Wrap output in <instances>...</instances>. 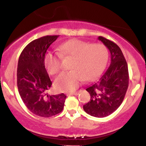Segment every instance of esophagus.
Here are the masks:
<instances>
[{
  "mask_svg": "<svg viewBox=\"0 0 146 146\" xmlns=\"http://www.w3.org/2000/svg\"><path fill=\"white\" fill-rule=\"evenodd\" d=\"M79 93V91L78 92H70V93L68 94V95H77Z\"/></svg>",
  "mask_w": 146,
  "mask_h": 146,
  "instance_id": "obj_1",
  "label": "esophagus"
}]
</instances>
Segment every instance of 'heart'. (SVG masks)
Segmentation results:
<instances>
[{
    "label": "heart",
    "instance_id": "obj_1",
    "mask_svg": "<svg viewBox=\"0 0 146 146\" xmlns=\"http://www.w3.org/2000/svg\"><path fill=\"white\" fill-rule=\"evenodd\" d=\"M59 54L47 53L44 66L50 75L56 74L61 68V56L73 57L70 71L61 73L54 81L56 89L73 92L82 81L98 77L108 61V51L101 44H90L80 39H72L58 47Z\"/></svg>",
    "mask_w": 146,
    "mask_h": 146
}]
</instances>
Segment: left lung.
<instances>
[{
    "instance_id": "1",
    "label": "left lung",
    "mask_w": 146,
    "mask_h": 146,
    "mask_svg": "<svg viewBox=\"0 0 146 146\" xmlns=\"http://www.w3.org/2000/svg\"><path fill=\"white\" fill-rule=\"evenodd\" d=\"M98 39L111 54V64L99 80L88 87L90 100L83 105L86 113L95 117H107L119 108L129 86L128 65L121 50L111 41L99 36Z\"/></svg>"
}]
</instances>
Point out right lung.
<instances>
[{"label": "right lung", "mask_w": 146, "mask_h": 146, "mask_svg": "<svg viewBox=\"0 0 146 146\" xmlns=\"http://www.w3.org/2000/svg\"><path fill=\"white\" fill-rule=\"evenodd\" d=\"M58 36H45L32 41L23 49L18 60L19 93L28 110L42 117H50L61 112L66 98L64 93L55 95L46 93L52 82L44 60L48 48Z\"/></svg>", "instance_id": "obj_1"}]
</instances>
